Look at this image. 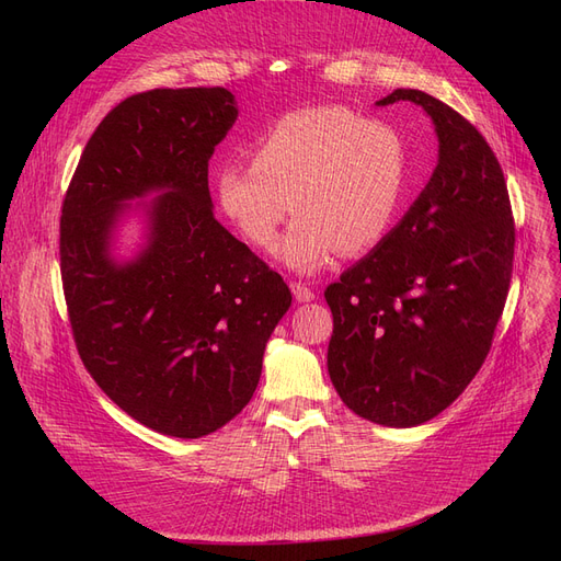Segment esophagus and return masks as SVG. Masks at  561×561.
Segmentation results:
<instances>
[{"label":"esophagus","mask_w":561,"mask_h":561,"mask_svg":"<svg viewBox=\"0 0 561 561\" xmlns=\"http://www.w3.org/2000/svg\"><path fill=\"white\" fill-rule=\"evenodd\" d=\"M290 290H293V295H295L297 301H313V299H316V293L311 290V287L304 285V283L293 280V283H290Z\"/></svg>","instance_id":"esophagus-1"}]
</instances>
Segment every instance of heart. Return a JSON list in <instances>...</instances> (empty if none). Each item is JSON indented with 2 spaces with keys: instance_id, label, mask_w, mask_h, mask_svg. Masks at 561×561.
<instances>
[{
  "instance_id": "heart-1",
  "label": "heart",
  "mask_w": 561,
  "mask_h": 561,
  "mask_svg": "<svg viewBox=\"0 0 561 561\" xmlns=\"http://www.w3.org/2000/svg\"><path fill=\"white\" fill-rule=\"evenodd\" d=\"M404 147L396 128L344 105L301 107L254 135L250 163L215 173L222 213L257 250L276 245L297 213L280 260L301 274L377 248L393 229L404 196Z\"/></svg>"
}]
</instances>
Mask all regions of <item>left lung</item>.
<instances>
[{"label":"left lung","mask_w":561,"mask_h":561,"mask_svg":"<svg viewBox=\"0 0 561 561\" xmlns=\"http://www.w3.org/2000/svg\"><path fill=\"white\" fill-rule=\"evenodd\" d=\"M435 124L439 161L400 225L328 285V371L358 416L390 428L431 421L463 393L494 342L515 257L501 163L466 116L398 89Z\"/></svg>","instance_id":"left-lung-1"}]
</instances>
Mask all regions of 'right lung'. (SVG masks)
I'll list each match as a JSON object with an SVG mask.
<instances>
[{"mask_svg":"<svg viewBox=\"0 0 561 561\" xmlns=\"http://www.w3.org/2000/svg\"><path fill=\"white\" fill-rule=\"evenodd\" d=\"M239 110L222 89H154L118 103L87 142L62 201L60 276L83 367L142 426L203 437L250 402L271 332L290 309L280 274L217 222L208 161ZM150 239L108 254L133 197Z\"/></svg>","mask_w":561,"mask_h":561,"instance_id":"obj_1","label":"right lung"}]
</instances>
